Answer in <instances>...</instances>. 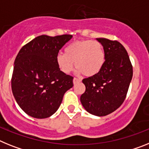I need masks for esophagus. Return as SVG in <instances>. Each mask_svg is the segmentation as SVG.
Here are the masks:
<instances>
[{
	"label": "esophagus",
	"mask_w": 149,
	"mask_h": 149,
	"mask_svg": "<svg viewBox=\"0 0 149 149\" xmlns=\"http://www.w3.org/2000/svg\"><path fill=\"white\" fill-rule=\"evenodd\" d=\"M81 80L79 79L78 78H73V84H76V83H78V82H79Z\"/></svg>",
	"instance_id": "34e87169"
}]
</instances>
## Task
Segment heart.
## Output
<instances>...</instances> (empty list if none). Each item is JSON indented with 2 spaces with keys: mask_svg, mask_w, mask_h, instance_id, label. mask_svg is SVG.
I'll return each mask as SVG.
<instances>
[{
  "mask_svg": "<svg viewBox=\"0 0 149 149\" xmlns=\"http://www.w3.org/2000/svg\"><path fill=\"white\" fill-rule=\"evenodd\" d=\"M105 58V51L100 42L81 40L68 45L65 53L59 52L56 56V62L61 70L66 74L70 73L76 64V73L92 76L100 71Z\"/></svg>",
  "mask_w": 149,
  "mask_h": 149,
  "instance_id": "obj_1",
  "label": "heart"
}]
</instances>
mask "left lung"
Masks as SVG:
<instances>
[{"mask_svg":"<svg viewBox=\"0 0 149 149\" xmlns=\"http://www.w3.org/2000/svg\"><path fill=\"white\" fill-rule=\"evenodd\" d=\"M105 51V63L99 73L82 80L85 93L80 101L85 110L105 116L119 108L126 97L133 67L125 48L116 40L97 38Z\"/></svg>","mask_w":149,"mask_h":149,"instance_id":"left-lung-1","label":"left lung"}]
</instances>
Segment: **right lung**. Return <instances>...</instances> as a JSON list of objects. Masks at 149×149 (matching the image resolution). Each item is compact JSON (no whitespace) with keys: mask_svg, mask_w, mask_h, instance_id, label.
Listing matches in <instances>:
<instances>
[{"mask_svg":"<svg viewBox=\"0 0 149 149\" xmlns=\"http://www.w3.org/2000/svg\"><path fill=\"white\" fill-rule=\"evenodd\" d=\"M72 37L70 34L39 36L18 53L12 91L18 105L28 116L50 117L59 108L66 91L73 86V76L60 70L56 62L59 50Z\"/></svg>","mask_w":149,"mask_h":149,"instance_id":"add662e5","label":"right lung"}]
</instances>
